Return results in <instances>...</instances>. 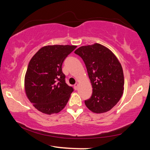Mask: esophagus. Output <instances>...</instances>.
Wrapping results in <instances>:
<instances>
[{"instance_id":"obj_1","label":"esophagus","mask_w":150,"mask_h":150,"mask_svg":"<svg viewBox=\"0 0 150 150\" xmlns=\"http://www.w3.org/2000/svg\"><path fill=\"white\" fill-rule=\"evenodd\" d=\"M77 88H78V83H75L74 85V89L77 90Z\"/></svg>"}]
</instances>
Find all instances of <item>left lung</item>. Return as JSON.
Returning a JSON list of instances; mask_svg holds the SVG:
<instances>
[{"label": "left lung", "instance_id": "obj_1", "mask_svg": "<svg viewBox=\"0 0 150 150\" xmlns=\"http://www.w3.org/2000/svg\"><path fill=\"white\" fill-rule=\"evenodd\" d=\"M75 54L82 58L93 87L85 105L93 112L103 113L112 108L123 94V70L117 58L99 44L81 46Z\"/></svg>", "mask_w": 150, "mask_h": 150}]
</instances>
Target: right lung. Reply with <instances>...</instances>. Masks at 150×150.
<instances>
[{"label":"right lung","instance_id":"obj_1","mask_svg":"<svg viewBox=\"0 0 150 150\" xmlns=\"http://www.w3.org/2000/svg\"><path fill=\"white\" fill-rule=\"evenodd\" d=\"M77 46L47 45L30 61L25 75V91L33 106L47 115L64 108L73 88L65 83L62 64Z\"/></svg>","mask_w":150,"mask_h":150}]
</instances>
